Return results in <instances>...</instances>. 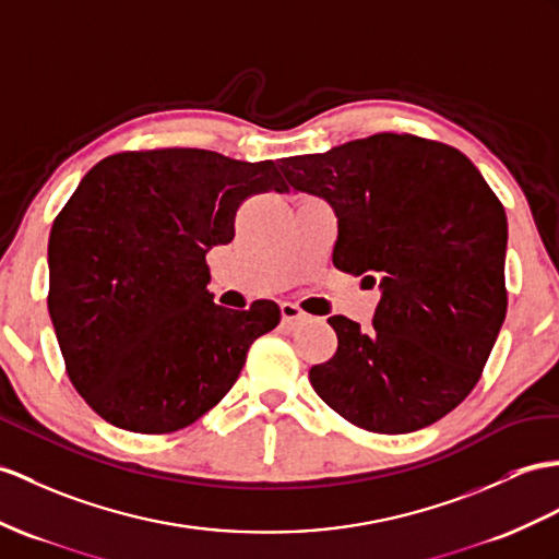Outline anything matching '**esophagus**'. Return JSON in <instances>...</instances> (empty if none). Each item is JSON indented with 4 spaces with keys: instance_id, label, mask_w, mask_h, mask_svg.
I'll return each mask as SVG.
<instances>
[{
    "instance_id": "1",
    "label": "esophagus",
    "mask_w": 559,
    "mask_h": 559,
    "mask_svg": "<svg viewBox=\"0 0 559 559\" xmlns=\"http://www.w3.org/2000/svg\"><path fill=\"white\" fill-rule=\"evenodd\" d=\"M282 308V320L287 322L289 326H296V324H304L306 320H308V316L306 312L298 308V306H294V304H282L280 306Z\"/></svg>"
}]
</instances>
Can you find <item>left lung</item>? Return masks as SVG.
<instances>
[{
  "label": "left lung",
  "instance_id": "obj_1",
  "mask_svg": "<svg viewBox=\"0 0 559 559\" xmlns=\"http://www.w3.org/2000/svg\"><path fill=\"white\" fill-rule=\"evenodd\" d=\"M334 209L332 261L379 280L372 330L330 318L338 346L310 367L318 396L374 433L429 427L469 396L506 320V209L457 148L379 132L280 160Z\"/></svg>",
  "mask_w": 559,
  "mask_h": 559
}]
</instances>
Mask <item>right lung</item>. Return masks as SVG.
Instances as JSON below:
<instances>
[{
  "label": "right lung",
  "instance_id": "1",
  "mask_svg": "<svg viewBox=\"0 0 559 559\" xmlns=\"http://www.w3.org/2000/svg\"><path fill=\"white\" fill-rule=\"evenodd\" d=\"M287 192L272 160L206 148L122 152L99 160L49 235V316L80 396L108 425L170 433L233 389L280 308L213 304L209 249L235 239L253 194Z\"/></svg>",
  "mask_w": 559,
  "mask_h": 559
}]
</instances>
